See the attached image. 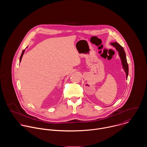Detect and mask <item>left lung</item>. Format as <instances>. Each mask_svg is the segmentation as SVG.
<instances>
[{
    "instance_id": "1",
    "label": "left lung",
    "mask_w": 147,
    "mask_h": 147,
    "mask_svg": "<svg viewBox=\"0 0 147 147\" xmlns=\"http://www.w3.org/2000/svg\"><path fill=\"white\" fill-rule=\"evenodd\" d=\"M111 45L113 46L114 48H115L116 51L118 52L119 57L121 60L123 69L125 71V74H126V78H127V77L129 75V66L127 61L126 55H125V53L124 52L123 48L120 45H119L117 42L111 43Z\"/></svg>"
}]
</instances>
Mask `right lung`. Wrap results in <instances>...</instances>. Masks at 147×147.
<instances>
[{"label": "right lung", "instance_id": "1", "mask_svg": "<svg viewBox=\"0 0 147 147\" xmlns=\"http://www.w3.org/2000/svg\"><path fill=\"white\" fill-rule=\"evenodd\" d=\"M24 52H25V50H24V51L22 52V55H21V56H20V63L21 62V60H22V57H23V56Z\"/></svg>", "mask_w": 147, "mask_h": 147}]
</instances>
